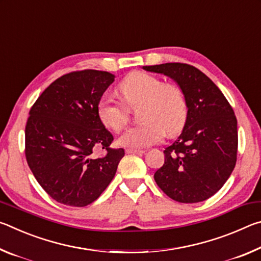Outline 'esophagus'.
Here are the masks:
<instances>
[{
  "instance_id": "obj_1",
  "label": "esophagus",
  "mask_w": 261,
  "mask_h": 261,
  "mask_svg": "<svg viewBox=\"0 0 261 261\" xmlns=\"http://www.w3.org/2000/svg\"><path fill=\"white\" fill-rule=\"evenodd\" d=\"M125 152L127 154H144V149H135V148H126Z\"/></svg>"
}]
</instances>
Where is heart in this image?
Returning <instances> with one entry per match:
<instances>
[{
	"instance_id": "1",
	"label": "heart",
	"mask_w": 261,
	"mask_h": 261,
	"mask_svg": "<svg viewBox=\"0 0 261 261\" xmlns=\"http://www.w3.org/2000/svg\"><path fill=\"white\" fill-rule=\"evenodd\" d=\"M121 99L127 108L140 105V124L127 130L118 144L130 148H144L160 143L163 135L175 136L183 129L188 117V102L184 92L175 84L162 83L146 72H132L118 84ZM98 116L105 126L120 132L129 121V112L109 95L101 96Z\"/></svg>"
}]
</instances>
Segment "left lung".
<instances>
[{
	"instance_id": "left-lung-1",
	"label": "left lung",
	"mask_w": 261,
	"mask_h": 261,
	"mask_svg": "<svg viewBox=\"0 0 261 261\" xmlns=\"http://www.w3.org/2000/svg\"><path fill=\"white\" fill-rule=\"evenodd\" d=\"M169 77L182 88L188 117L182 132L166 147L154 179L168 197L192 204L208 199L227 182L236 165L237 120L220 88L192 65L143 67Z\"/></svg>"
}]
</instances>
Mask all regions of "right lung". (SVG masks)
<instances>
[{
    "label": "right lung",
    "mask_w": 261,
    "mask_h": 261,
    "mask_svg": "<svg viewBox=\"0 0 261 261\" xmlns=\"http://www.w3.org/2000/svg\"><path fill=\"white\" fill-rule=\"evenodd\" d=\"M113 73L83 70L56 79L35 101L25 127V155L42 189L61 204L84 207L96 200L116 174L124 149L98 116V102ZM102 148L106 155L93 153Z\"/></svg>",
    "instance_id": "right-lung-1"
}]
</instances>
